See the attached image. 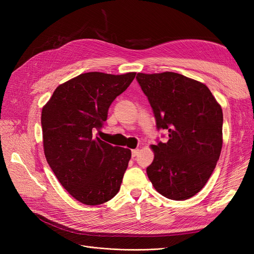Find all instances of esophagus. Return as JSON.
I'll return each mask as SVG.
<instances>
[{
  "instance_id": "1",
  "label": "esophagus",
  "mask_w": 254,
  "mask_h": 254,
  "mask_svg": "<svg viewBox=\"0 0 254 254\" xmlns=\"http://www.w3.org/2000/svg\"><path fill=\"white\" fill-rule=\"evenodd\" d=\"M137 153H139V149H132V150H131V155H132L133 158L137 156Z\"/></svg>"
}]
</instances>
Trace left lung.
Here are the masks:
<instances>
[{
	"instance_id": "8db88e82",
	"label": "left lung",
	"mask_w": 254,
	"mask_h": 254,
	"mask_svg": "<svg viewBox=\"0 0 254 254\" xmlns=\"http://www.w3.org/2000/svg\"><path fill=\"white\" fill-rule=\"evenodd\" d=\"M156 119L168 132L157 140L146 173L153 188L173 200H186L205 186L222 147V110L205 84L174 72L137 73Z\"/></svg>"
}]
</instances>
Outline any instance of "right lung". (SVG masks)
I'll return each instance as SVG.
<instances>
[{
	"instance_id": "add662e5",
	"label": "right lung",
	"mask_w": 254,
	"mask_h": 254,
	"mask_svg": "<svg viewBox=\"0 0 254 254\" xmlns=\"http://www.w3.org/2000/svg\"><path fill=\"white\" fill-rule=\"evenodd\" d=\"M134 77L133 72L83 73L57 87L43 107L45 158L61 186L83 204H102L120 190L131 151L94 133L104 126L112 102Z\"/></svg>"
}]
</instances>
